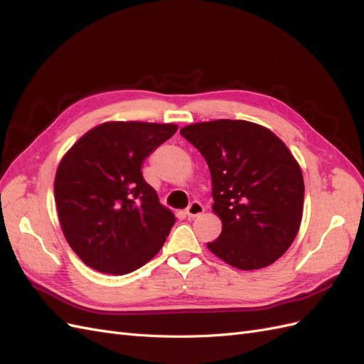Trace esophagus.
Segmentation results:
<instances>
[{
    "mask_svg": "<svg viewBox=\"0 0 364 364\" xmlns=\"http://www.w3.org/2000/svg\"><path fill=\"white\" fill-rule=\"evenodd\" d=\"M205 211V208H203V205L200 203V202H197V200H194V202H191L190 203V206L186 208V211H185V214L188 215V217H197V215H200L202 213Z\"/></svg>",
    "mask_w": 364,
    "mask_h": 364,
    "instance_id": "obj_1",
    "label": "esophagus"
}]
</instances>
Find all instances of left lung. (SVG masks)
Wrapping results in <instances>:
<instances>
[{
	"label": "left lung",
	"instance_id": "1",
	"mask_svg": "<svg viewBox=\"0 0 364 364\" xmlns=\"http://www.w3.org/2000/svg\"><path fill=\"white\" fill-rule=\"evenodd\" d=\"M181 135L211 173L222 234L208 249L241 270L270 266L291 246L304 211L302 171L287 146L243 119L197 123Z\"/></svg>",
	"mask_w": 364,
	"mask_h": 364
}]
</instances>
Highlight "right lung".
Instances as JSON below:
<instances>
[{
	"label": "right lung",
	"mask_w": 364,
	"mask_h": 364,
	"mask_svg": "<svg viewBox=\"0 0 364 364\" xmlns=\"http://www.w3.org/2000/svg\"><path fill=\"white\" fill-rule=\"evenodd\" d=\"M178 126L114 121L87 132L60 161L54 199L63 235L86 266L126 274L156 255L176 222L142 164Z\"/></svg>",
	"instance_id": "1"
}]
</instances>
